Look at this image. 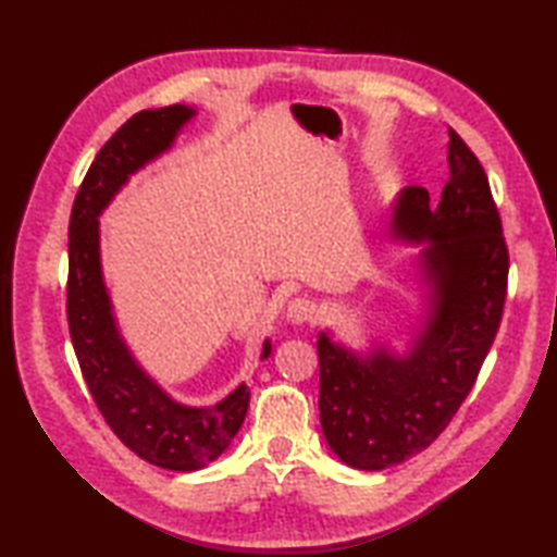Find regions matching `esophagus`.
Listing matches in <instances>:
<instances>
[{
  "label": "esophagus",
  "mask_w": 557,
  "mask_h": 557,
  "mask_svg": "<svg viewBox=\"0 0 557 557\" xmlns=\"http://www.w3.org/2000/svg\"><path fill=\"white\" fill-rule=\"evenodd\" d=\"M315 313H318L315 304H313L311 299H306V297L294 299V301H289V306H287V321H289V323H297V325L311 323L313 318H315Z\"/></svg>",
  "instance_id": "1"
}]
</instances>
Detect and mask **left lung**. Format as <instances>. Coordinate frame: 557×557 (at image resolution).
Segmentation results:
<instances>
[{"mask_svg":"<svg viewBox=\"0 0 557 557\" xmlns=\"http://www.w3.org/2000/svg\"><path fill=\"white\" fill-rule=\"evenodd\" d=\"M447 162L441 203L407 186L393 215L399 239L429 242L431 313L413 347L405 357L385 347L359 357L318 335L321 425L354 469L381 471L423 453L471 393L503 321L510 253L488 176L453 128Z\"/></svg>","mask_w":557,"mask_h":557,"instance_id":"obj_1","label":"left lung"}]
</instances>
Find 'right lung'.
Instances as JSON below:
<instances>
[{"label":"right lung","instance_id":"1","mask_svg":"<svg viewBox=\"0 0 557 557\" xmlns=\"http://www.w3.org/2000/svg\"><path fill=\"white\" fill-rule=\"evenodd\" d=\"M196 110H144L116 128L83 176L69 220L66 318L81 373L110 429L140 459L160 469L196 471L218 459L242 429L248 387L215 407L174 401L140 369L116 327L100 265V212L128 176L168 150ZM270 357L265 339L260 359Z\"/></svg>","mask_w":557,"mask_h":557}]
</instances>
